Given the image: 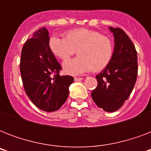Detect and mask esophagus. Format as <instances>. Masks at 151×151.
Returning <instances> with one entry per match:
<instances>
[{
    "mask_svg": "<svg viewBox=\"0 0 151 151\" xmlns=\"http://www.w3.org/2000/svg\"><path fill=\"white\" fill-rule=\"evenodd\" d=\"M82 79V78H74V81H81Z\"/></svg>",
    "mask_w": 151,
    "mask_h": 151,
    "instance_id": "obj_1",
    "label": "esophagus"
}]
</instances>
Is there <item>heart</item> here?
<instances>
[{"mask_svg": "<svg viewBox=\"0 0 151 151\" xmlns=\"http://www.w3.org/2000/svg\"><path fill=\"white\" fill-rule=\"evenodd\" d=\"M49 47L52 53L66 60L77 51L79 56L63 63V70L71 75H79L92 70H103L110 63L113 44L109 37L87 29H77L66 33L65 38L52 37Z\"/></svg>", "mask_w": 151, "mask_h": 151, "instance_id": "heart-1", "label": "heart"}]
</instances>
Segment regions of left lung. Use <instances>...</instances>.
Returning a JSON list of instances; mask_svg holds the SVG:
<instances>
[{
  "mask_svg": "<svg viewBox=\"0 0 151 151\" xmlns=\"http://www.w3.org/2000/svg\"><path fill=\"white\" fill-rule=\"evenodd\" d=\"M114 37V48L108 66L96 75L98 85L92 98L106 112L116 111L128 99L138 73L137 52L129 36L120 28L110 27Z\"/></svg>",
  "mask_w": 151,
  "mask_h": 151,
  "instance_id": "obj_1",
  "label": "left lung"
}]
</instances>
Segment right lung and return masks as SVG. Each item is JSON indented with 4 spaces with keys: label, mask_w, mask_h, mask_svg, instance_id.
<instances>
[{
    "label": "right lung",
    "mask_w": 151,
    "mask_h": 151,
    "mask_svg": "<svg viewBox=\"0 0 151 151\" xmlns=\"http://www.w3.org/2000/svg\"><path fill=\"white\" fill-rule=\"evenodd\" d=\"M62 70L49 47V34L45 27L34 32L22 47L20 72L25 92L39 109L52 112L66 102L71 76H60Z\"/></svg>",
    "instance_id": "obj_1"
}]
</instances>
